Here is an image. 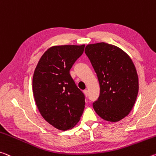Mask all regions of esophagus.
<instances>
[{
    "label": "esophagus",
    "mask_w": 156,
    "mask_h": 156,
    "mask_svg": "<svg viewBox=\"0 0 156 156\" xmlns=\"http://www.w3.org/2000/svg\"><path fill=\"white\" fill-rule=\"evenodd\" d=\"M83 93H84V94H85V96H87V95H88V91H87V90H84V91H83Z\"/></svg>",
    "instance_id": "34e87169"
}]
</instances>
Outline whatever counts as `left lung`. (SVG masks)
I'll return each instance as SVG.
<instances>
[{
	"label": "left lung",
	"instance_id": "8db88e82",
	"mask_svg": "<svg viewBox=\"0 0 156 156\" xmlns=\"http://www.w3.org/2000/svg\"><path fill=\"white\" fill-rule=\"evenodd\" d=\"M85 52L100 84V96L94 109L108 122L122 120L133 109L139 90L131 58L118 46L105 42L87 44Z\"/></svg>",
	"mask_w": 156,
	"mask_h": 156
}]
</instances>
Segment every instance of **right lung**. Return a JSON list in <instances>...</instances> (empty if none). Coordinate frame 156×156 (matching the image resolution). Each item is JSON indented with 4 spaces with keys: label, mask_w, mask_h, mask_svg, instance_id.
I'll list each match as a JSON object with an SVG mask.
<instances>
[{
    "label": "right lung",
    "mask_w": 156,
    "mask_h": 156,
    "mask_svg": "<svg viewBox=\"0 0 156 156\" xmlns=\"http://www.w3.org/2000/svg\"><path fill=\"white\" fill-rule=\"evenodd\" d=\"M83 45H58L47 49L34 69L33 91L42 117L60 130L71 129L85 109V96L69 70L82 55Z\"/></svg>",
    "instance_id": "add662e5"
}]
</instances>
